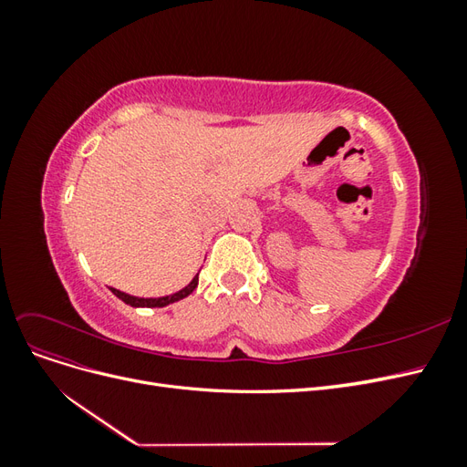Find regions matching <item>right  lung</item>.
Instances as JSON below:
<instances>
[{"mask_svg":"<svg viewBox=\"0 0 467 467\" xmlns=\"http://www.w3.org/2000/svg\"><path fill=\"white\" fill-rule=\"evenodd\" d=\"M196 285H199V275H196L182 290H179V292H175V294H171V296H161V298H136V296L120 292V290H117V288H110V292L115 294L119 300H122L124 304H129V306H132V307H165V306H169V304H173V302H179V300H182V298H187L189 294H192V290L196 288Z\"/></svg>","mask_w":467,"mask_h":467,"instance_id":"right-lung-1","label":"right lung"}]
</instances>
